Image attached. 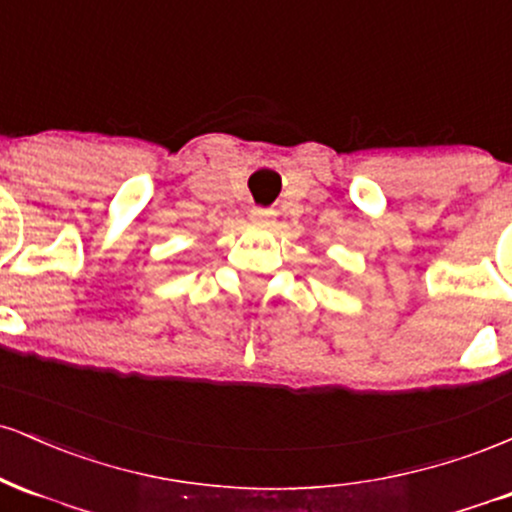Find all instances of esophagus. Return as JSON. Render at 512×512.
Returning <instances> with one entry per match:
<instances>
[{"label":"esophagus","instance_id":"obj_1","mask_svg":"<svg viewBox=\"0 0 512 512\" xmlns=\"http://www.w3.org/2000/svg\"><path fill=\"white\" fill-rule=\"evenodd\" d=\"M269 214H272V211H269V209H264V207H252L250 219H252V221H264Z\"/></svg>","mask_w":512,"mask_h":512}]
</instances>
